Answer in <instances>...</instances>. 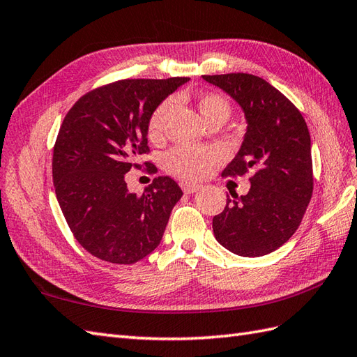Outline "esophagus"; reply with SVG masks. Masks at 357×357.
Returning <instances> with one entry per match:
<instances>
[{"mask_svg":"<svg viewBox=\"0 0 357 357\" xmlns=\"http://www.w3.org/2000/svg\"><path fill=\"white\" fill-rule=\"evenodd\" d=\"M181 188L184 190V193H187V195H193V193H196L199 188H201V185L199 184H192V182H185V181H182L181 182Z\"/></svg>","mask_w":357,"mask_h":357,"instance_id":"esophagus-1","label":"esophagus"}]
</instances>
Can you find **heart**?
Masks as SVG:
<instances>
[{"label": "heart", "mask_w": 357, "mask_h": 357, "mask_svg": "<svg viewBox=\"0 0 357 357\" xmlns=\"http://www.w3.org/2000/svg\"><path fill=\"white\" fill-rule=\"evenodd\" d=\"M197 111L201 114L204 121L214 119H223L227 121L231 114V105L225 97L220 94H204L196 100ZM172 109V100L162 102L153 111L151 120H149L147 134L151 139H158L162 135L165 119ZM220 160V152L211 146H181L172 149L164 156V167L172 175L178 178L195 181L205 176L210 165Z\"/></svg>", "instance_id": "obj_1"}]
</instances>
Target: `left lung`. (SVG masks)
Returning <instances> with one entry per match:
<instances>
[{
    "label": "left lung",
    "instance_id": "obj_1",
    "mask_svg": "<svg viewBox=\"0 0 357 357\" xmlns=\"http://www.w3.org/2000/svg\"><path fill=\"white\" fill-rule=\"evenodd\" d=\"M245 114L246 132L223 176L252 172L248 195L231 193L213 218L218 242L242 257H261L284 245L300 227L313 192L310 134L301 112L261 77L245 73L202 76Z\"/></svg>",
    "mask_w": 357,
    "mask_h": 357
}]
</instances>
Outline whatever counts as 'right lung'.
Returning a JSON list of instances; mask_svg holds the SVG:
<instances>
[{"mask_svg":"<svg viewBox=\"0 0 357 357\" xmlns=\"http://www.w3.org/2000/svg\"><path fill=\"white\" fill-rule=\"evenodd\" d=\"M188 80H119L80 97L65 115L53 151L56 197L74 237L97 259L132 264L161 243L182 190L158 176L137 195L124 175L149 152L153 111Z\"/></svg>","mask_w":357,"mask_h":357,"instance_id":"right-lung-1","label":"right lung"}]
</instances>
